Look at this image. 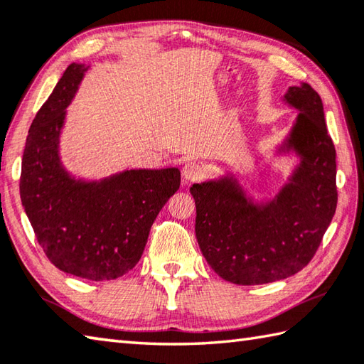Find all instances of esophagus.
Instances as JSON below:
<instances>
[{"mask_svg":"<svg viewBox=\"0 0 364 364\" xmlns=\"http://www.w3.org/2000/svg\"><path fill=\"white\" fill-rule=\"evenodd\" d=\"M181 175L184 181H197L202 178L203 170L196 162H186L181 168Z\"/></svg>","mask_w":364,"mask_h":364,"instance_id":"34e87169","label":"esophagus"}]
</instances>
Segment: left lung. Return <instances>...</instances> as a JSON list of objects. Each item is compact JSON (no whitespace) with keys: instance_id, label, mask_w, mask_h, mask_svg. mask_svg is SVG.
<instances>
[{"instance_id":"obj_1","label":"left lung","mask_w":364,"mask_h":364,"mask_svg":"<svg viewBox=\"0 0 364 364\" xmlns=\"http://www.w3.org/2000/svg\"><path fill=\"white\" fill-rule=\"evenodd\" d=\"M282 101L298 115L274 148L296 162L272 198L247 194L233 173L192 184L196 237L223 279L259 286L286 279L314 257L336 211V149L326 132L323 104L308 83L289 87Z\"/></svg>"}]
</instances>
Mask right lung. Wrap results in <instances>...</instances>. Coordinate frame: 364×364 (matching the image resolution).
<instances>
[{"mask_svg":"<svg viewBox=\"0 0 364 364\" xmlns=\"http://www.w3.org/2000/svg\"><path fill=\"white\" fill-rule=\"evenodd\" d=\"M88 66L69 64L33 119L21 159L20 198L41 247L64 273L112 281L140 260L149 229L180 188V168H126L101 180L63 166L68 105Z\"/></svg>","mask_w":364,"mask_h":364,"instance_id":"right-lung-1","label":"right lung"}]
</instances>
